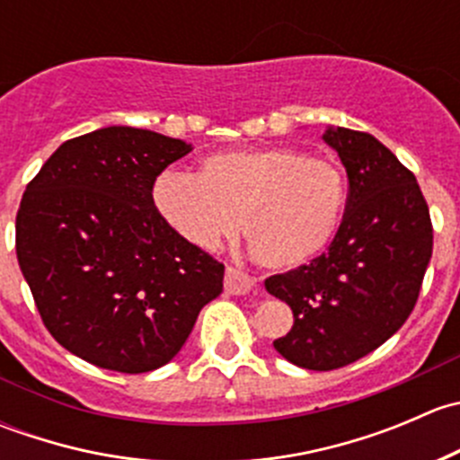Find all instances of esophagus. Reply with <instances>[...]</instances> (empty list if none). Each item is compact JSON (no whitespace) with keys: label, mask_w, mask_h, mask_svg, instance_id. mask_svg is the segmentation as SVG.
I'll list each match as a JSON object with an SVG mask.
<instances>
[{"label":"esophagus","mask_w":460,"mask_h":460,"mask_svg":"<svg viewBox=\"0 0 460 460\" xmlns=\"http://www.w3.org/2000/svg\"><path fill=\"white\" fill-rule=\"evenodd\" d=\"M253 285H256V280H253L249 273L240 271V269H235V267H226V271H225L226 294L243 296V294H247V291H252Z\"/></svg>","instance_id":"34e87169"}]
</instances>
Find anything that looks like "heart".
<instances>
[{"mask_svg": "<svg viewBox=\"0 0 460 460\" xmlns=\"http://www.w3.org/2000/svg\"><path fill=\"white\" fill-rule=\"evenodd\" d=\"M347 175L327 157L287 146L204 157L200 175L164 171L153 202L187 243L213 249L244 226L252 256L294 269L332 244L345 216Z\"/></svg>", "mask_w": 460, "mask_h": 460, "instance_id": "1", "label": "heart"}]
</instances>
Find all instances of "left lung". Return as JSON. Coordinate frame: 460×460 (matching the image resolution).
Segmentation results:
<instances>
[{"instance_id": "1", "label": "left lung", "mask_w": 460, "mask_h": 460, "mask_svg": "<svg viewBox=\"0 0 460 460\" xmlns=\"http://www.w3.org/2000/svg\"><path fill=\"white\" fill-rule=\"evenodd\" d=\"M323 140L349 180L341 229L323 256L264 280L294 312V327L273 347L314 372L363 358L402 327L434 244L423 191L385 144L342 127L327 128Z\"/></svg>"}]
</instances>
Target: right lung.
<instances>
[{
    "label": "right lung",
    "mask_w": 460,
    "mask_h": 460,
    "mask_svg": "<svg viewBox=\"0 0 460 460\" xmlns=\"http://www.w3.org/2000/svg\"><path fill=\"white\" fill-rule=\"evenodd\" d=\"M191 144L106 127L64 142L15 220L20 269L50 336L86 363L153 372L222 294L225 264L187 243L153 202L157 175Z\"/></svg>",
    "instance_id": "right-lung-1"
}]
</instances>
